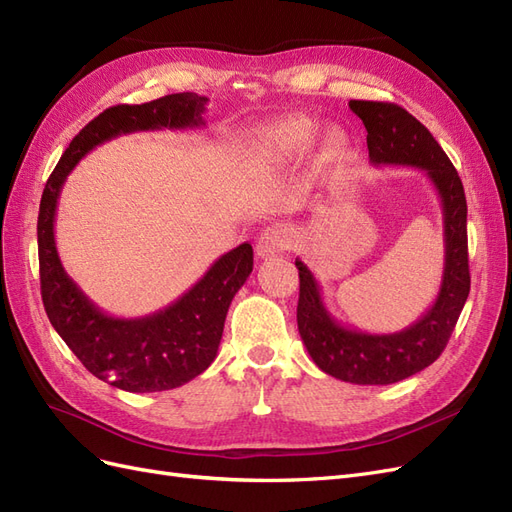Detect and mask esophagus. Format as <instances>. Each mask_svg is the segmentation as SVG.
I'll list each match as a JSON object with an SVG mask.
<instances>
[{"label": "esophagus", "mask_w": 512, "mask_h": 512, "mask_svg": "<svg viewBox=\"0 0 512 512\" xmlns=\"http://www.w3.org/2000/svg\"><path fill=\"white\" fill-rule=\"evenodd\" d=\"M288 230L282 228V226H269L267 230L260 232V237L256 241V254L260 258H269V256H275L280 254L282 250H286L288 247Z\"/></svg>", "instance_id": "esophagus-1"}]
</instances>
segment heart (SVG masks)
Wrapping results in <instances>:
<instances>
[{
  "label": "heart",
  "mask_w": 512,
  "mask_h": 512,
  "mask_svg": "<svg viewBox=\"0 0 512 512\" xmlns=\"http://www.w3.org/2000/svg\"><path fill=\"white\" fill-rule=\"evenodd\" d=\"M316 136V123L307 117H288L273 123L271 128L262 132V151L275 160L292 158L312 145ZM348 153V136L342 130H331L324 138L320 158L324 162L344 160Z\"/></svg>",
  "instance_id": "b5f03b06"
}]
</instances>
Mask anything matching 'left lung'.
<instances>
[{
    "mask_svg": "<svg viewBox=\"0 0 512 512\" xmlns=\"http://www.w3.org/2000/svg\"><path fill=\"white\" fill-rule=\"evenodd\" d=\"M348 106L367 130L371 164L423 168L438 190L444 215L442 284L433 305L408 329L371 335L344 327L327 312L314 273L297 258V324L309 356L324 374L352 384H393L438 359L466 305L470 294L468 205L453 162L406 108L371 100H350Z\"/></svg>",
    "mask_w": 512,
    "mask_h": 512,
    "instance_id": "8db88e82",
    "label": "left lung"
}]
</instances>
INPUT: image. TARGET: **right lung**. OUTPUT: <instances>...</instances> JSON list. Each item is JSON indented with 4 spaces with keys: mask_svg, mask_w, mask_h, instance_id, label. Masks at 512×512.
I'll return each instance as SVG.
<instances>
[{
    "mask_svg": "<svg viewBox=\"0 0 512 512\" xmlns=\"http://www.w3.org/2000/svg\"><path fill=\"white\" fill-rule=\"evenodd\" d=\"M207 98L192 91L145 104L106 108L72 138L44 185L38 213L42 303L53 329L96 378L128 393L177 389L213 363L230 301L254 269L250 243L220 256L200 280L160 312L115 318L91 303L61 267L55 247V211L70 170L87 153L119 134L205 126Z\"/></svg>",
    "mask_w": 512,
    "mask_h": 512,
    "instance_id": "obj_1",
    "label": "right lung"
}]
</instances>
